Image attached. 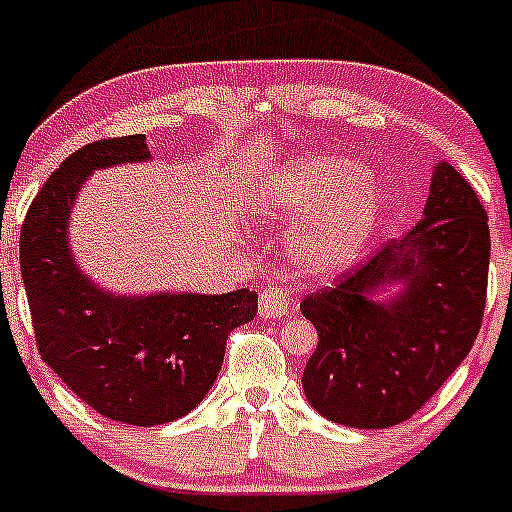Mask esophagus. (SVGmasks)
<instances>
[{
  "label": "esophagus",
  "instance_id": "34e87169",
  "mask_svg": "<svg viewBox=\"0 0 512 512\" xmlns=\"http://www.w3.org/2000/svg\"><path fill=\"white\" fill-rule=\"evenodd\" d=\"M289 309V289L282 282H272L260 292V317L262 319H280Z\"/></svg>",
  "mask_w": 512,
  "mask_h": 512
}]
</instances>
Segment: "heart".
<instances>
[{"label":"heart","instance_id":"heart-1","mask_svg":"<svg viewBox=\"0 0 512 512\" xmlns=\"http://www.w3.org/2000/svg\"><path fill=\"white\" fill-rule=\"evenodd\" d=\"M386 188L344 156H304L282 168L260 193V213L302 225L292 250L312 272H337L356 260L374 232Z\"/></svg>","mask_w":512,"mask_h":512}]
</instances>
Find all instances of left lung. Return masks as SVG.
Returning <instances> with one entry per match:
<instances>
[{"label":"left lung","instance_id":"left-lung-1","mask_svg":"<svg viewBox=\"0 0 512 512\" xmlns=\"http://www.w3.org/2000/svg\"><path fill=\"white\" fill-rule=\"evenodd\" d=\"M488 262V215L471 183L441 163L421 223L299 304L319 334L302 374L309 404L354 428L414 416L476 342ZM394 279L405 292L374 303L370 294Z\"/></svg>","mask_w":512,"mask_h":512}]
</instances>
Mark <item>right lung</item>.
Returning <instances> with one entry per match:
<instances>
[{"label": "right lung", "instance_id": "1", "mask_svg": "<svg viewBox=\"0 0 512 512\" xmlns=\"http://www.w3.org/2000/svg\"><path fill=\"white\" fill-rule=\"evenodd\" d=\"M148 158L146 136L101 138L46 178L19 237L22 280L41 359L84 404L111 421L156 426L190 414L225 359L232 329L252 322L257 294L111 297L69 252L66 220L79 185L103 165Z\"/></svg>", "mask_w": 512, "mask_h": 512}]
</instances>
